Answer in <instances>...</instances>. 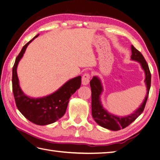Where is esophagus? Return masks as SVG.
<instances>
[{"label": "esophagus", "instance_id": "obj_1", "mask_svg": "<svg viewBox=\"0 0 160 160\" xmlns=\"http://www.w3.org/2000/svg\"><path fill=\"white\" fill-rule=\"evenodd\" d=\"M90 79V74L88 73H85L82 77V79H81V83H82L83 86H86V85L89 83Z\"/></svg>", "mask_w": 160, "mask_h": 160}]
</instances>
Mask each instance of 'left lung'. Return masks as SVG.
Returning <instances> with one entry per match:
<instances>
[{"label": "left lung", "instance_id": "left-lung-1", "mask_svg": "<svg viewBox=\"0 0 160 160\" xmlns=\"http://www.w3.org/2000/svg\"><path fill=\"white\" fill-rule=\"evenodd\" d=\"M131 59L138 61L141 64L142 69L145 72V83L147 88V94H146L145 99L139 108L136 110L132 114H130V115L126 117H121L112 115L108 112L106 110L103 108L101 102L100 95L103 92V87L100 79L97 77L94 76L90 82L91 92H92V115L93 119L102 127L111 130H115V131L125 128L126 127L134 122L143 112L146 102H147L150 88H151V74L148 65L146 63L142 53L137 50L133 45H131Z\"/></svg>", "mask_w": 160, "mask_h": 160}]
</instances>
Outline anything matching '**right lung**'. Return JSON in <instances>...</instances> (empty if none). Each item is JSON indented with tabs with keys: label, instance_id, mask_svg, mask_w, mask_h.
<instances>
[{
	"label": "right lung",
	"instance_id": "1",
	"mask_svg": "<svg viewBox=\"0 0 160 160\" xmlns=\"http://www.w3.org/2000/svg\"><path fill=\"white\" fill-rule=\"evenodd\" d=\"M38 36H35L22 47L16 58L12 69V90L16 106L22 115L35 124L43 126L52 123L64 115L71 95L81 86V77H77L67 81L56 92L48 96L41 98L26 96L19 86L16 69L28 45Z\"/></svg>",
	"mask_w": 160,
	"mask_h": 160
}]
</instances>
